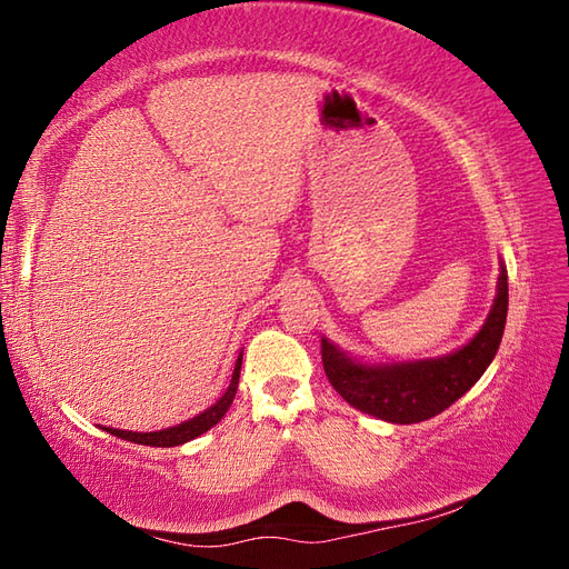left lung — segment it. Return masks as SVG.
I'll list each match as a JSON object with an SVG mask.
<instances>
[{
	"mask_svg": "<svg viewBox=\"0 0 569 569\" xmlns=\"http://www.w3.org/2000/svg\"><path fill=\"white\" fill-rule=\"evenodd\" d=\"M508 316V272L501 268L493 308L477 337L451 356L420 363L363 366L322 339V368L341 399L387 422L412 425L439 416L468 391L493 360Z\"/></svg>",
	"mask_w": 569,
	"mask_h": 569,
	"instance_id": "8db88e82",
	"label": "left lung"
}]
</instances>
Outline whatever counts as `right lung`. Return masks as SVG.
Returning a JSON list of instances; mask_svg holds the SVG:
<instances>
[{
    "mask_svg": "<svg viewBox=\"0 0 569 569\" xmlns=\"http://www.w3.org/2000/svg\"><path fill=\"white\" fill-rule=\"evenodd\" d=\"M239 370H242V356L237 358V366H234V372H232V380H230V387L228 391L220 396V399L209 408L203 410L201 416L187 420L178 427H170V429H161V432H123V429H111L107 427V432L113 435V437H120L126 441H132V443H144V446H163V449H168V446H180V443H187L197 439L199 435L209 432V429L213 425L220 422V418L226 416L228 408L232 406V399L237 393V385H239Z\"/></svg>",
    "mask_w": 569,
    "mask_h": 569,
    "instance_id": "right-lung-1",
    "label": "right lung"
}]
</instances>
